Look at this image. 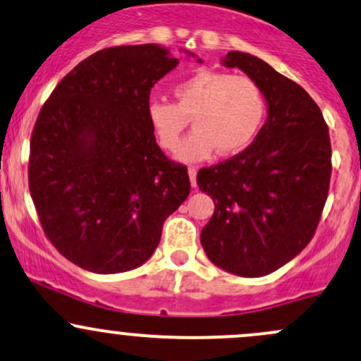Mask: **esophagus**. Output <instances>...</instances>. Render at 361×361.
Returning a JSON list of instances; mask_svg holds the SVG:
<instances>
[{
    "instance_id": "1",
    "label": "esophagus",
    "mask_w": 361,
    "mask_h": 361,
    "mask_svg": "<svg viewBox=\"0 0 361 361\" xmlns=\"http://www.w3.org/2000/svg\"><path fill=\"white\" fill-rule=\"evenodd\" d=\"M188 176H190L192 187L195 188V187H197V180H195V178H197V169L193 168V166H192V168H188Z\"/></svg>"
}]
</instances>
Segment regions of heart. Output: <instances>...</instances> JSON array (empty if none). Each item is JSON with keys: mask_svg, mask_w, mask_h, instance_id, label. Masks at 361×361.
I'll return each mask as SVG.
<instances>
[{"mask_svg": "<svg viewBox=\"0 0 361 361\" xmlns=\"http://www.w3.org/2000/svg\"><path fill=\"white\" fill-rule=\"evenodd\" d=\"M176 104L150 100L147 121L155 142L174 152L192 117L193 131L178 150L181 162H200L216 150L233 155L252 143L267 117V97L254 79L197 71L173 86Z\"/></svg>", "mask_w": 361, "mask_h": 361, "instance_id": "1", "label": "heart"}]
</instances>
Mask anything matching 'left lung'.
<instances>
[{
  "instance_id": "left-lung-1",
  "label": "left lung",
  "mask_w": 361,
  "mask_h": 361,
  "mask_svg": "<svg viewBox=\"0 0 361 361\" xmlns=\"http://www.w3.org/2000/svg\"><path fill=\"white\" fill-rule=\"evenodd\" d=\"M221 63L261 86L268 117L247 149L197 174L214 200L200 244L221 270L263 276L313 238L331 183V138L322 111L298 82L244 51H230Z\"/></svg>"
}]
</instances>
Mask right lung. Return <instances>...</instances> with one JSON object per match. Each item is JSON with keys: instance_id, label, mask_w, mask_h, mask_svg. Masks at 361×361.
<instances>
[{"instance_id": "obj_1", "label": "right lung", "mask_w": 361, "mask_h": 361, "mask_svg": "<svg viewBox=\"0 0 361 361\" xmlns=\"http://www.w3.org/2000/svg\"><path fill=\"white\" fill-rule=\"evenodd\" d=\"M178 63L154 43L105 48L78 63L37 116L30 197L51 244L85 270L145 263L190 193L187 168L162 154L147 121L150 90Z\"/></svg>"}]
</instances>
